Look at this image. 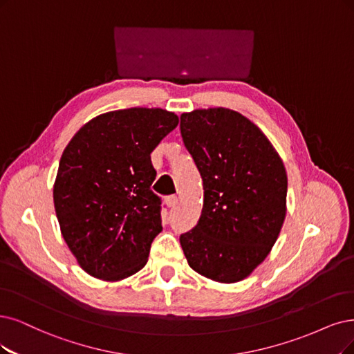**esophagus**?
I'll use <instances>...</instances> for the list:
<instances>
[{
    "label": "esophagus",
    "instance_id": "1",
    "mask_svg": "<svg viewBox=\"0 0 354 354\" xmlns=\"http://www.w3.org/2000/svg\"><path fill=\"white\" fill-rule=\"evenodd\" d=\"M166 204H167L169 208H175L178 205V197H176V195H172V197H169L166 200Z\"/></svg>",
    "mask_w": 354,
    "mask_h": 354
}]
</instances>
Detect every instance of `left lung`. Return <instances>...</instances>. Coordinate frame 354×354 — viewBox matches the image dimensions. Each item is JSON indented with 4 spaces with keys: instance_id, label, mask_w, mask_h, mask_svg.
<instances>
[{
    "instance_id": "left-lung-1",
    "label": "left lung",
    "mask_w": 354,
    "mask_h": 354,
    "mask_svg": "<svg viewBox=\"0 0 354 354\" xmlns=\"http://www.w3.org/2000/svg\"><path fill=\"white\" fill-rule=\"evenodd\" d=\"M180 134L204 184L198 225L179 238L189 267L217 283L250 277L286 218L287 174L271 141L227 108L180 115Z\"/></svg>"
}]
</instances>
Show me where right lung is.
I'll return each mask as SVG.
<instances>
[{
    "label": "right lung",
    "instance_id": "add662e5",
    "mask_svg": "<svg viewBox=\"0 0 354 354\" xmlns=\"http://www.w3.org/2000/svg\"><path fill=\"white\" fill-rule=\"evenodd\" d=\"M178 122L160 108L111 111L86 122L65 147L55 213L64 241L91 277L121 281L147 264L163 229L150 153Z\"/></svg>",
    "mask_w": 354,
    "mask_h": 354
}]
</instances>
